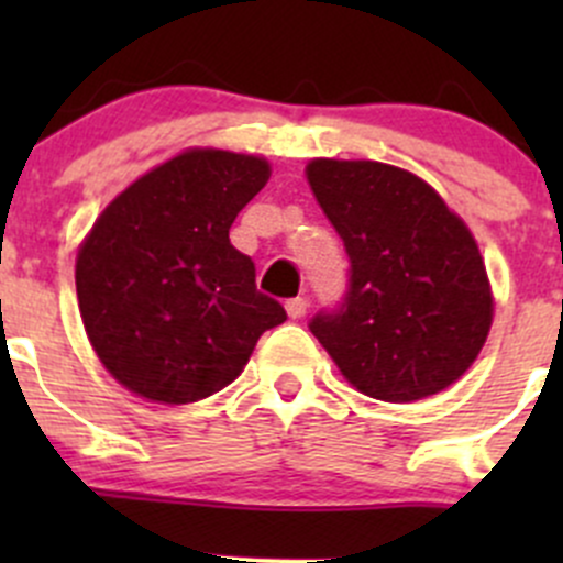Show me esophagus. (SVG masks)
<instances>
[{
  "mask_svg": "<svg viewBox=\"0 0 563 563\" xmlns=\"http://www.w3.org/2000/svg\"><path fill=\"white\" fill-rule=\"evenodd\" d=\"M286 313H288V318H294V321H297V318H302L305 313H308V299H302V297L288 299Z\"/></svg>",
  "mask_w": 563,
  "mask_h": 563,
  "instance_id": "obj_1",
  "label": "esophagus"
}]
</instances>
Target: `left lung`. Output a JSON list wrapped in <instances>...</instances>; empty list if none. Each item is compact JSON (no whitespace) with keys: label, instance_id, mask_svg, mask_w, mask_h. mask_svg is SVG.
Returning <instances> with one entry per match:
<instances>
[{"label":"left lung","instance_id":"1","mask_svg":"<svg viewBox=\"0 0 563 563\" xmlns=\"http://www.w3.org/2000/svg\"><path fill=\"white\" fill-rule=\"evenodd\" d=\"M308 181L349 253V291L310 332L362 395L411 402L455 384L485 345L493 297L468 225L411 172L310 161Z\"/></svg>","mask_w":563,"mask_h":563}]
</instances>
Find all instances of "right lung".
Masks as SVG:
<instances>
[{"instance_id":"obj_1","label":"right lung","mask_w":563,"mask_h":563,"mask_svg":"<svg viewBox=\"0 0 563 563\" xmlns=\"http://www.w3.org/2000/svg\"><path fill=\"white\" fill-rule=\"evenodd\" d=\"M269 163L187 150L119 192L76 258L84 329L103 367L152 402H196L229 387L266 329L286 321L229 240Z\"/></svg>"}]
</instances>
